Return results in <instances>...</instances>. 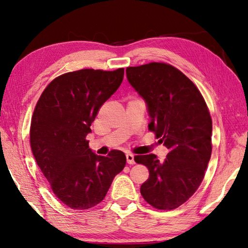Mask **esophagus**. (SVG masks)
Instances as JSON below:
<instances>
[{"label":"esophagus","instance_id":"34e87169","mask_svg":"<svg viewBox=\"0 0 248 248\" xmlns=\"http://www.w3.org/2000/svg\"><path fill=\"white\" fill-rule=\"evenodd\" d=\"M126 160H127L128 164H135V157L133 154H130V153L126 154Z\"/></svg>","mask_w":248,"mask_h":248}]
</instances>
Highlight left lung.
Segmentation results:
<instances>
[{
	"label": "left lung",
	"instance_id": "left-lung-1",
	"mask_svg": "<svg viewBox=\"0 0 248 248\" xmlns=\"http://www.w3.org/2000/svg\"><path fill=\"white\" fill-rule=\"evenodd\" d=\"M126 75L147 104L148 129L169 148L163 161L155 154L135 156L150 172L141 195L154 208L172 210L188 201L205 177L212 152L210 112L193 81L169 63L128 67Z\"/></svg>",
	"mask_w": 248,
	"mask_h": 248
}]
</instances>
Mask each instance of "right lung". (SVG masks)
<instances>
[{
  "label": "right lung",
  "mask_w": 248,
  "mask_h": 248,
  "mask_svg": "<svg viewBox=\"0 0 248 248\" xmlns=\"http://www.w3.org/2000/svg\"><path fill=\"white\" fill-rule=\"evenodd\" d=\"M123 78V68L64 73L49 82L36 104L30 131L32 155L53 193L75 210L100 203L126 164L123 152L97 156L86 139Z\"/></svg>",
  "instance_id": "1"
}]
</instances>
